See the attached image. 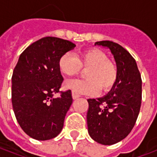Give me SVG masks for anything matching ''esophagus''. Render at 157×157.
Here are the masks:
<instances>
[{
	"label": "esophagus",
	"mask_w": 157,
	"mask_h": 157,
	"mask_svg": "<svg viewBox=\"0 0 157 157\" xmlns=\"http://www.w3.org/2000/svg\"><path fill=\"white\" fill-rule=\"evenodd\" d=\"M71 95H72V98L74 99V100H75V99H77L78 98H80V95H79V94H77V93H75V92H71Z\"/></svg>",
	"instance_id": "34e87169"
}]
</instances>
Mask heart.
Masks as SVG:
<instances>
[{"mask_svg": "<svg viewBox=\"0 0 157 157\" xmlns=\"http://www.w3.org/2000/svg\"><path fill=\"white\" fill-rule=\"evenodd\" d=\"M58 67L63 75L72 76L78 74L82 68L86 69V79H73L65 82V88L77 94L95 95L101 90L107 92L115 86L118 78L115 64L108 59L104 52L98 48H89L74 55L64 53L58 60Z\"/></svg>", "mask_w": 157, "mask_h": 157, "instance_id": "heart-1", "label": "heart"}]
</instances>
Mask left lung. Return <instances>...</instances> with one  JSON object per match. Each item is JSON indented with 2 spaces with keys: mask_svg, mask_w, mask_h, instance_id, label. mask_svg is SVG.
Wrapping results in <instances>:
<instances>
[{
  "mask_svg": "<svg viewBox=\"0 0 157 157\" xmlns=\"http://www.w3.org/2000/svg\"><path fill=\"white\" fill-rule=\"evenodd\" d=\"M95 44L111 50L118 78L108 95L87 100V127L95 141L110 145L124 139L135 126L141 105V76L135 59L121 45L108 40Z\"/></svg>",
  "mask_w": 157,
  "mask_h": 157,
  "instance_id": "1",
  "label": "left lung"
}]
</instances>
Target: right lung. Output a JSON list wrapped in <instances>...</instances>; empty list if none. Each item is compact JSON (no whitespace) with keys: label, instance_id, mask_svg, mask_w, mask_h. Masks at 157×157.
Listing matches in <instances>:
<instances>
[{"label":"right lung","instance_id":"obj_1","mask_svg":"<svg viewBox=\"0 0 157 157\" xmlns=\"http://www.w3.org/2000/svg\"><path fill=\"white\" fill-rule=\"evenodd\" d=\"M75 44L45 37L22 52L12 76V102L16 118L26 134L38 140L56 137L72 103L71 90L60 92L59 57ZM60 93L55 99L53 95Z\"/></svg>","mask_w":157,"mask_h":157}]
</instances>
